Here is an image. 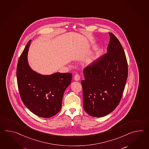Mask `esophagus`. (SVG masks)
Masks as SVG:
<instances>
[{"instance_id":"34e87169","label":"esophagus","mask_w":149,"mask_h":149,"mask_svg":"<svg viewBox=\"0 0 149 149\" xmlns=\"http://www.w3.org/2000/svg\"><path fill=\"white\" fill-rule=\"evenodd\" d=\"M80 79V77L78 74H76L74 76V79L76 80V81H78Z\"/></svg>"}]
</instances>
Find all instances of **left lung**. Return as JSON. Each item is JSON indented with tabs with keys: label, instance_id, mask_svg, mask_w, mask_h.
<instances>
[{
	"label": "left lung",
	"instance_id": "1",
	"mask_svg": "<svg viewBox=\"0 0 149 149\" xmlns=\"http://www.w3.org/2000/svg\"><path fill=\"white\" fill-rule=\"evenodd\" d=\"M107 53L84 70L81 81L84 109L90 116L101 117L119 104L128 77V63L120 41L109 32Z\"/></svg>",
	"mask_w": 149,
	"mask_h": 149
}]
</instances>
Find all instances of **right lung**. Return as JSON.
Here are the masks:
<instances>
[{
	"mask_svg": "<svg viewBox=\"0 0 149 149\" xmlns=\"http://www.w3.org/2000/svg\"><path fill=\"white\" fill-rule=\"evenodd\" d=\"M29 40L19 56L16 77L20 97L26 107L42 118L51 117L60 111L65 90L71 84L72 74L57 73L41 75L29 65Z\"/></svg>",
	"mask_w": 149,
	"mask_h": 149,
	"instance_id": "add662e5",
	"label": "right lung"
}]
</instances>
